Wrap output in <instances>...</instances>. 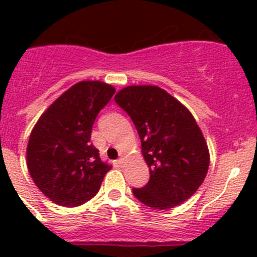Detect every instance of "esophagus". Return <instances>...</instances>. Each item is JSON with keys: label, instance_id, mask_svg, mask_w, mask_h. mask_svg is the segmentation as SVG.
<instances>
[{"label": "esophagus", "instance_id": "esophagus-1", "mask_svg": "<svg viewBox=\"0 0 257 257\" xmlns=\"http://www.w3.org/2000/svg\"><path fill=\"white\" fill-rule=\"evenodd\" d=\"M123 158H118V160H117V165L118 166H123Z\"/></svg>", "mask_w": 257, "mask_h": 257}]
</instances>
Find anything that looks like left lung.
I'll use <instances>...</instances> for the list:
<instances>
[{
    "label": "left lung",
    "instance_id": "left-lung-1",
    "mask_svg": "<svg viewBox=\"0 0 257 257\" xmlns=\"http://www.w3.org/2000/svg\"><path fill=\"white\" fill-rule=\"evenodd\" d=\"M114 100L135 124L151 174L145 187L134 188V196L157 210L190 198L210 165L207 144L192 113L157 86H128Z\"/></svg>",
    "mask_w": 257,
    "mask_h": 257
}]
</instances>
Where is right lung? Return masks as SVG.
Returning a JSON list of instances; mask_svg holds the SVG:
<instances>
[{
  "label": "right lung",
  "mask_w": 257,
  "mask_h": 257,
  "mask_svg": "<svg viewBox=\"0 0 257 257\" xmlns=\"http://www.w3.org/2000/svg\"><path fill=\"white\" fill-rule=\"evenodd\" d=\"M115 88L82 81L59 96L41 115L27 147V166L38 189L54 203L77 207L99 192L112 166L91 144L96 115Z\"/></svg>",
  "instance_id": "obj_1"
}]
</instances>
